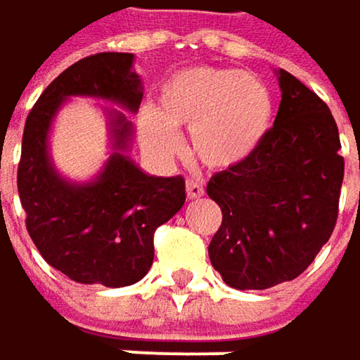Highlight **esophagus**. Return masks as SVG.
I'll return each mask as SVG.
<instances>
[{
  "label": "esophagus",
  "mask_w": 360,
  "mask_h": 360,
  "mask_svg": "<svg viewBox=\"0 0 360 360\" xmlns=\"http://www.w3.org/2000/svg\"><path fill=\"white\" fill-rule=\"evenodd\" d=\"M186 195H188V199H199V197L205 195V188H203V184L199 180L188 178L186 180Z\"/></svg>",
  "instance_id": "obj_1"
}]
</instances>
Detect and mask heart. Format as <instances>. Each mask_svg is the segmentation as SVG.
<instances>
[{
	"instance_id": "obj_1",
	"label": "heart",
	"mask_w": 360,
	"mask_h": 360,
	"mask_svg": "<svg viewBox=\"0 0 360 360\" xmlns=\"http://www.w3.org/2000/svg\"><path fill=\"white\" fill-rule=\"evenodd\" d=\"M272 110V94L260 77L224 67H188L159 86L155 108L140 110L138 136L150 157L169 161L180 153L176 129H188L191 150L203 165L231 169L258 150Z\"/></svg>"
}]
</instances>
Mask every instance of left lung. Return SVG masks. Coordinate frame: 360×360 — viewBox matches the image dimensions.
I'll return each mask as SVG.
<instances>
[{
    "mask_svg": "<svg viewBox=\"0 0 360 360\" xmlns=\"http://www.w3.org/2000/svg\"><path fill=\"white\" fill-rule=\"evenodd\" d=\"M281 104L258 150L218 172L207 195L222 210L210 260L235 289L293 281L329 241L344 180L340 134L329 106L278 69Z\"/></svg>",
    "mask_w": 360,
    "mask_h": 360,
    "instance_id": "left-lung-1",
    "label": "left lung"
}]
</instances>
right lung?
I'll use <instances>...</instances> for the list:
<instances>
[{"mask_svg":"<svg viewBox=\"0 0 360 360\" xmlns=\"http://www.w3.org/2000/svg\"><path fill=\"white\" fill-rule=\"evenodd\" d=\"M134 54L102 52L63 71L31 108L18 163L27 231L44 260L86 285L125 287L153 264L157 226L180 212L184 178L144 174L127 155L131 121L108 110L112 155L91 182L65 180L50 157L48 134L69 96H91L136 112L142 100Z\"/></svg>","mask_w":360,"mask_h":360,"instance_id":"obj_1","label":"right lung"}]
</instances>
